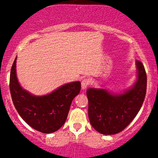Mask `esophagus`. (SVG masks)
<instances>
[{"mask_svg": "<svg viewBox=\"0 0 158 158\" xmlns=\"http://www.w3.org/2000/svg\"><path fill=\"white\" fill-rule=\"evenodd\" d=\"M81 84H82V90H84V89H86V87L89 85V80L88 79H82Z\"/></svg>", "mask_w": 158, "mask_h": 158, "instance_id": "esophagus-1", "label": "esophagus"}]
</instances>
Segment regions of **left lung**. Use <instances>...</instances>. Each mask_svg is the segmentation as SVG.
Instances as JSON below:
<instances>
[{
	"mask_svg": "<svg viewBox=\"0 0 158 158\" xmlns=\"http://www.w3.org/2000/svg\"><path fill=\"white\" fill-rule=\"evenodd\" d=\"M136 82L123 93H112L105 89H87L89 122L99 133L111 135L122 131L141 109L147 90V75L141 61H136Z\"/></svg>",
	"mask_w": 158,
	"mask_h": 158,
	"instance_id": "1",
	"label": "left lung"
}]
</instances>
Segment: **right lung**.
Wrapping results in <instances>:
<instances>
[{
    "instance_id": "obj_1",
    "label": "right lung",
    "mask_w": 158,
    "mask_h": 158,
    "mask_svg": "<svg viewBox=\"0 0 158 158\" xmlns=\"http://www.w3.org/2000/svg\"><path fill=\"white\" fill-rule=\"evenodd\" d=\"M17 57L10 70V90L14 107L27 124L42 133L56 131L66 122L73 98L79 93V81L69 82L45 95H34L20 86L16 72Z\"/></svg>"
}]
</instances>
